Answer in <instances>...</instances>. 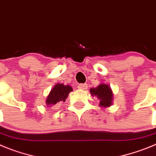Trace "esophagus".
I'll use <instances>...</instances> for the list:
<instances>
[{
  "instance_id": "obj_1",
  "label": "esophagus",
  "mask_w": 156,
  "mask_h": 156,
  "mask_svg": "<svg viewBox=\"0 0 156 156\" xmlns=\"http://www.w3.org/2000/svg\"><path fill=\"white\" fill-rule=\"evenodd\" d=\"M78 88L81 90H85L87 88V85L86 84H80L78 85Z\"/></svg>"
}]
</instances>
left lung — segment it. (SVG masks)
Listing matches in <instances>:
<instances>
[{"label": "left lung", "mask_w": 156, "mask_h": 156, "mask_svg": "<svg viewBox=\"0 0 156 156\" xmlns=\"http://www.w3.org/2000/svg\"><path fill=\"white\" fill-rule=\"evenodd\" d=\"M91 95L99 99V106L102 107H109L113 101V92L107 84H100L95 88H91Z\"/></svg>", "instance_id": "8db88e82"}]
</instances>
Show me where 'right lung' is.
<instances>
[{
  "instance_id": "obj_1",
  "label": "right lung",
  "mask_w": 156,
  "mask_h": 156,
  "mask_svg": "<svg viewBox=\"0 0 156 156\" xmlns=\"http://www.w3.org/2000/svg\"><path fill=\"white\" fill-rule=\"evenodd\" d=\"M72 88L70 85H64V84L57 83L51 89L47 98V106H54L58 102H65L66 99L68 96V94L72 91Z\"/></svg>"
}]
</instances>
